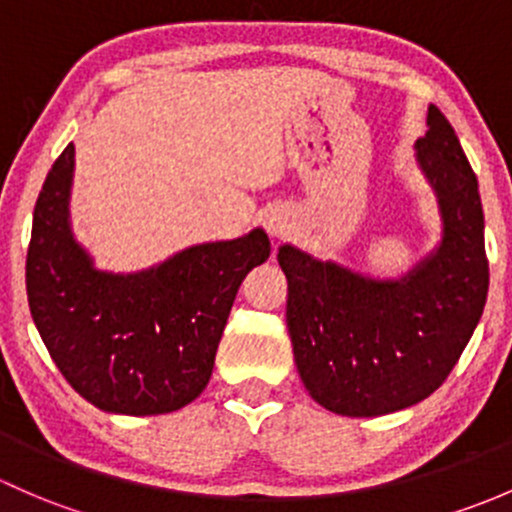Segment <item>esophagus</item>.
I'll use <instances>...</instances> for the list:
<instances>
[{
    "label": "esophagus",
    "mask_w": 512,
    "mask_h": 512,
    "mask_svg": "<svg viewBox=\"0 0 512 512\" xmlns=\"http://www.w3.org/2000/svg\"><path fill=\"white\" fill-rule=\"evenodd\" d=\"M288 221H291L288 209L273 207V209H268L266 217H263V229L268 231V236H271L273 241H278L288 234Z\"/></svg>",
    "instance_id": "34e87169"
}]
</instances>
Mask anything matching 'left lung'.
<instances>
[{"instance_id": "left-lung-1", "label": "left lung", "mask_w": 512, "mask_h": 512, "mask_svg": "<svg viewBox=\"0 0 512 512\" xmlns=\"http://www.w3.org/2000/svg\"><path fill=\"white\" fill-rule=\"evenodd\" d=\"M416 165L436 197L441 239L399 278H374L283 244L286 323L310 397L342 416H382L444 384L488 295L478 179L436 105Z\"/></svg>"}]
</instances>
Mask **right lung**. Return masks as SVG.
<instances>
[{
  "instance_id": "obj_1",
  "label": "right lung",
  "mask_w": 512,
  "mask_h": 512,
  "mask_svg": "<svg viewBox=\"0 0 512 512\" xmlns=\"http://www.w3.org/2000/svg\"><path fill=\"white\" fill-rule=\"evenodd\" d=\"M73 170L71 142L34 207L26 295L36 330L93 407L128 416L177 412L209 384L241 281L271 256V241L256 226L142 271H100L71 229Z\"/></svg>"
}]
</instances>
